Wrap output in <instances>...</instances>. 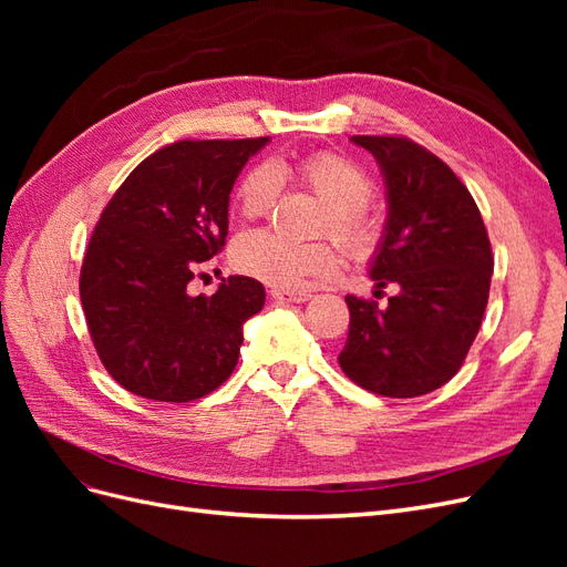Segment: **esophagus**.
Instances as JSON below:
<instances>
[{"label": "esophagus", "mask_w": 567, "mask_h": 567, "mask_svg": "<svg viewBox=\"0 0 567 567\" xmlns=\"http://www.w3.org/2000/svg\"><path fill=\"white\" fill-rule=\"evenodd\" d=\"M271 298L281 302V305H300L307 302L312 296L305 293V290H284V288H274L271 290Z\"/></svg>", "instance_id": "34e87169"}]
</instances>
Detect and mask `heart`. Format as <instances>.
Listing matches in <instances>:
<instances>
[{"mask_svg": "<svg viewBox=\"0 0 567 567\" xmlns=\"http://www.w3.org/2000/svg\"><path fill=\"white\" fill-rule=\"evenodd\" d=\"M305 186L319 196L329 213L323 217V231L352 255H367L379 238V225L367 203L373 194V182L367 169L338 153H312L293 167L255 165L238 184V213L246 219L269 217L284 192V177ZM234 267L250 279L274 288H300L315 277H326L338 267V252L329 244H293L271 231L244 234L231 248Z\"/></svg>", "mask_w": 567, "mask_h": 567, "instance_id": "b5f03b06", "label": "heart"}]
</instances>
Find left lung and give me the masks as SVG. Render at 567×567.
<instances>
[{"label":"left lung","instance_id":"1","mask_svg":"<svg viewBox=\"0 0 567 567\" xmlns=\"http://www.w3.org/2000/svg\"><path fill=\"white\" fill-rule=\"evenodd\" d=\"M381 167L388 217L369 260L388 305L348 296L350 333L338 364L383 398H419L461 369L489 298L494 257L468 188L431 151L402 136H352Z\"/></svg>","mask_w":567,"mask_h":567}]
</instances>
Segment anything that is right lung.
Listing matches in <instances>:
<instances>
[{
    "mask_svg": "<svg viewBox=\"0 0 567 567\" xmlns=\"http://www.w3.org/2000/svg\"><path fill=\"white\" fill-rule=\"evenodd\" d=\"M267 144L269 136L169 144L136 165L101 213L80 300L101 362L125 390L192 402L236 369L265 286L229 277L210 298L186 286L225 246L234 182Z\"/></svg>",
    "mask_w": 567,
    "mask_h": 567,
    "instance_id": "add662e5",
    "label": "right lung"
}]
</instances>
